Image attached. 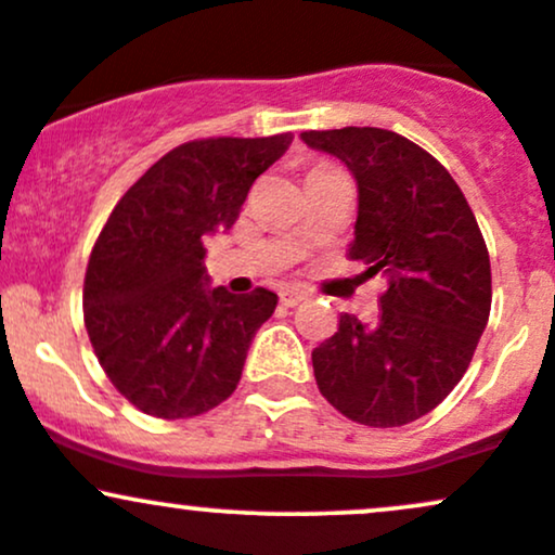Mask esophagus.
I'll use <instances>...</instances> for the list:
<instances>
[{"mask_svg":"<svg viewBox=\"0 0 555 555\" xmlns=\"http://www.w3.org/2000/svg\"><path fill=\"white\" fill-rule=\"evenodd\" d=\"M279 297H282V302L286 305V308H295V305L302 302V299L308 295H305L302 289H297V286H286V289H282V295H279Z\"/></svg>","mask_w":555,"mask_h":555,"instance_id":"esophagus-1","label":"esophagus"}]
</instances>
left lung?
Instances as JSON below:
<instances>
[{"label":"left lung","instance_id":"8db88e82","mask_svg":"<svg viewBox=\"0 0 555 555\" xmlns=\"http://www.w3.org/2000/svg\"><path fill=\"white\" fill-rule=\"evenodd\" d=\"M349 169L358 221L349 256L386 279L380 315L339 318L313 349L318 388L341 415L397 428L449 397L490 315V260L460 184L412 140L380 127L299 135Z\"/></svg>","mask_w":555,"mask_h":555}]
</instances>
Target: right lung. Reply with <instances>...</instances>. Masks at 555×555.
Returning a JSON list of instances; mask_svg holds the SVG:
<instances>
[{
    "mask_svg": "<svg viewBox=\"0 0 555 555\" xmlns=\"http://www.w3.org/2000/svg\"><path fill=\"white\" fill-rule=\"evenodd\" d=\"M292 138L184 143L127 190L101 229L82 289L86 328L112 384L145 415H203L237 388L279 297L211 286L203 240L232 229L250 184Z\"/></svg>",
    "mask_w": 555,
    "mask_h": 555,
    "instance_id": "1",
    "label": "right lung"
}]
</instances>
